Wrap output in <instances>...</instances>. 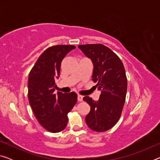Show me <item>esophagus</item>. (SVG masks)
Returning a JSON list of instances; mask_svg holds the SVG:
<instances>
[{"label":"esophagus","instance_id":"1","mask_svg":"<svg viewBox=\"0 0 160 160\" xmlns=\"http://www.w3.org/2000/svg\"><path fill=\"white\" fill-rule=\"evenodd\" d=\"M78 100L79 102H82L83 100V97L82 95H80V94H78Z\"/></svg>","mask_w":160,"mask_h":160}]
</instances>
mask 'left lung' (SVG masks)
<instances>
[{"label":"left lung","instance_id":"obj_1","mask_svg":"<svg viewBox=\"0 0 160 160\" xmlns=\"http://www.w3.org/2000/svg\"><path fill=\"white\" fill-rule=\"evenodd\" d=\"M91 59L94 69L92 75L101 91L99 99L94 101L84 97L90 106L85 121L94 131H107L116 125L121 117L127 92V78L123 64L118 56L106 46L100 44L78 46Z\"/></svg>","mask_w":160,"mask_h":160}]
</instances>
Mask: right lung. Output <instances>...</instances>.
Masks as SVG:
<instances>
[{
  "label": "right lung",
  "mask_w": 160,
  "mask_h": 160,
  "mask_svg": "<svg viewBox=\"0 0 160 160\" xmlns=\"http://www.w3.org/2000/svg\"><path fill=\"white\" fill-rule=\"evenodd\" d=\"M75 48L72 45H56L46 49L32 68L28 78L29 104L39 123L51 132L63 131L67 126L68 113L77 102V94L72 92L54 93L55 80L60 75L65 56Z\"/></svg>",
  "instance_id": "1"
}]
</instances>
